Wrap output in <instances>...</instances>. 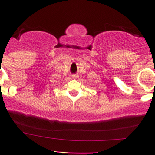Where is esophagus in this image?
Wrapping results in <instances>:
<instances>
[{"label":"esophagus","mask_w":155,"mask_h":155,"mask_svg":"<svg viewBox=\"0 0 155 155\" xmlns=\"http://www.w3.org/2000/svg\"><path fill=\"white\" fill-rule=\"evenodd\" d=\"M72 78H73V79H77V78H78V75H77V74H73V75H72Z\"/></svg>","instance_id":"esophagus-1"}]
</instances>
